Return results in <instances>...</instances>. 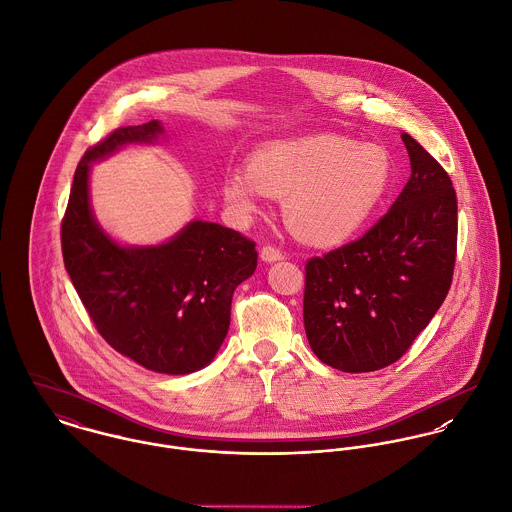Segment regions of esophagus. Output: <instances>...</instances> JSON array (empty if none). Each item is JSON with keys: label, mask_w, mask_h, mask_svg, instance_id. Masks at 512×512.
I'll return each mask as SVG.
<instances>
[{"label": "esophagus", "mask_w": 512, "mask_h": 512, "mask_svg": "<svg viewBox=\"0 0 512 512\" xmlns=\"http://www.w3.org/2000/svg\"><path fill=\"white\" fill-rule=\"evenodd\" d=\"M259 255H261V261H265V263H275V261L283 259V253L273 245H265Z\"/></svg>", "instance_id": "1"}]
</instances>
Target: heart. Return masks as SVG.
<instances>
[{
  "label": "heart",
  "instance_id": "b5f03b06",
  "mask_svg": "<svg viewBox=\"0 0 512 512\" xmlns=\"http://www.w3.org/2000/svg\"><path fill=\"white\" fill-rule=\"evenodd\" d=\"M395 182L389 151L336 133L269 141L255 149L245 172H229L222 194L251 220L263 196L283 198L286 228L314 247H340L371 224Z\"/></svg>",
  "mask_w": 512,
  "mask_h": 512
}]
</instances>
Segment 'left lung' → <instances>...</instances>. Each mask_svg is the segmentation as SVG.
Returning <instances> with one entry per match:
<instances>
[{
	"instance_id": "obj_1",
	"label": "left lung",
	"mask_w": 512,
	"mask_h": 512,
	"mask_svg": "<svg viewBox=\"0 0 512 512\" xmlns=\"http://www.w3.org/2000/svg\"><path fill=\"white\" fill-rule=\"evenodd\" d=\"M400 137L412 174L391 210L363 237L306 263V338L320 361L345 373L398 361L452 286V180L418 141Z\"/></svg>"
}]
</instances>
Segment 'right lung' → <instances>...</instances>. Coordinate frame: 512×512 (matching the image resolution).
Returning a JSON list of instances; mask_svg holds the SVG:
<instances>
[{
    "label": "right lung",
    "mask_w": 512,
    "mask_h": 512,
    "mask_svg": "<svg viewBox=\"0 0 512 512\" xmlns=\"http://www.w3.org/2000/svg\"><path fill=\"white\" fill-rule=\"evenodd\" d=\"M163 125L119 127L90 147L74 174L60 228L64 267L100 336L155 373L188 375L226 340L231 296L255 273V243L194 220L161 245L125 247L92 214L90 165L129 143H155Z\"/></svg>",
    "instance_id": "1"
}]
</instances>
